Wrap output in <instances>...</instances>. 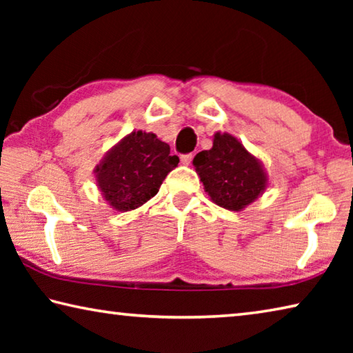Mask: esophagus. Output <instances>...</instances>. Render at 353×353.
Here are the masks:
<instances>
[{
	"instance_id": "obj_1",
	"label": "esophagus",
	"mask_w": 353,
	"mask_h": 353,
	"mask_svg": "<svg viewBox=\"0 0 353 353\" xmlns=\"http://www.w3.org/2000/svg\"><path fill=\"white\" fill-rule=\"evenodd\" d=\"M191 160H193V154H185L181 157V162L182 165H190Z\"/></svg>"
}]
</instances>
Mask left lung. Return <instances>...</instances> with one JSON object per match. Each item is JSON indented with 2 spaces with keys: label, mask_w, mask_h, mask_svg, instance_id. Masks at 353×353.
<instances>
[{
  "label": "left lung",
  "mask_w": 353,
  "mask_h": 353,
  "mask_svg": "<svg viewBox=\"0 0 353 353\" xmlns=\"http://www.w3.org/2000/svg\"><path fill=\"white\" fill-rule=\"evenodd\" d=\"M193 165L205 193L225 210H244L268 187L263 163L227 132L214 134L212 149L196 154Z\"/></svg>",
  "instance_id": "left-lung-1"
}]
</instances>
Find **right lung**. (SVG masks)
Returning a JSON list of instances; mask_svg holds the SVG:
<instances>
[{
    "instance_id": "add662e5",
    "label": "right lung",
    "mask_w": 353,
    "mask_h": 353,
    "mask_svg": "<svg viewBox=\"0 0 353 353\" xmlns=\"http://www.w3.org/2000/svg\"><path fill=\"white\" fill-rule=\"evenodd\" d=\"M179 163L157 135L134 130L112 146L94 168L97 185L113 210L130 212L155 194Z\"/></svg>"
}]
</instances>
